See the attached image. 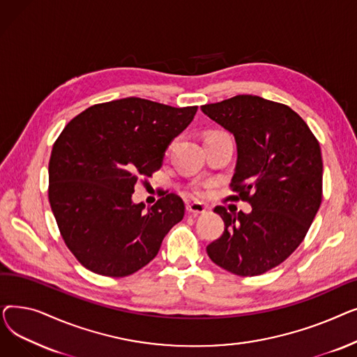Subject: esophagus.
Returning a JSON list of instances; mask_svg holds the SVG:
<instances>
[{
  "mask_svg": "<svg viewBox=\"0 0 357 357\" xmlns=\"http://www.w3.org/2000/svg\"><path fill=\"white\" fill-rule=\"evenodd\" d=\"M186 211L194 214V215H198V214H205V213H207L208 207H207V205L201 204V202L190 201V202H186Z\"/></svg>",
  "mask_w": 357,
  "mask_h": 357,
  "instance_id": "esophagus-1",
  "label": "esophagus"
}]
</instances>
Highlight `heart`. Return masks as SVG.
Wrapping results in <instances>:
<instances>
[{
  "label": "heart",
  "mask_w": 357,
  "mask_h": 357,
  "mask_svg": "<svg viewBox=\"0 0 357 357\" xmlns=\"http://www.w3.org/2000/svg\"><path fill=\"white\" fill-rule=\"evenodd\" d=\"M215 135H221V133H215ZM211 136H214V135H211ZM197 192L198 194H204V190L202 188H197Z\"/></svg>",
  "instance_id": "obj_1"
}]
</instances>
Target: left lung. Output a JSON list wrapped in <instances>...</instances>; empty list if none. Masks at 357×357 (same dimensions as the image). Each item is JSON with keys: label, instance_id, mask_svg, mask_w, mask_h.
<instances>
[{"label": "left lung", "instance_id": "8db88e82", "mask_svg": "<svg viewBox=\"0 0 357 357\" xmlns=\"http://www.w3.org/2000/svg\"><path fill=\"white\" fill-rule=\"evenodd\" d=\"M201 109L234 136L237 160L230 186L236 195L230 199L252 205L249 214L214 208L224 233L207 253L234 275H261L301 245L320 208V144L294 109L256 96H236Z\"/></svg>", "mask_w": 357, "mask_h": 357}]
</instances>
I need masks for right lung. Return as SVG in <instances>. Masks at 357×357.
I'll return each instance as SVG.
<instances>
[{
	"label": "right lung",
	"mask_w": 357,
	"mask_h": 357,
	"mask_svg": "<svg viewBox=\"0 0 357 357\" xmlns=\"http://www.w3.org/2000/svg\"><path fill=\"white\" fill-rule=\"evenodd\" d=\"M197 109L128 97L92 105L63 128L49 162V202L68 249L86 269L112 278L137 272L183 218L175 194L147 208L131 197L140 176L160 169Z\"/></svg>",
	"instance_id": "obj_1"
}]
</instances>
